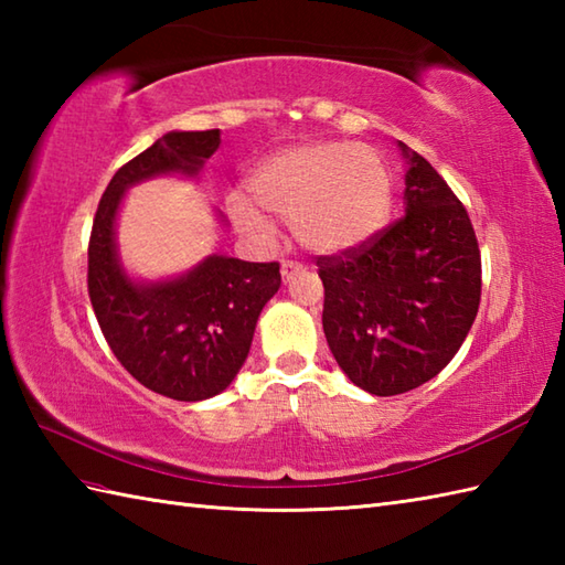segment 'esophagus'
Listing matches in <instances>:
<instances>
[{"label":"esophagus","instance_id":"34e87169","mask_svg":"<svg viewBox=\"0 0 565 565\" xmlns=\"http://www.w3.org/2000/svg\"><path fill=\"white\" fill-rule=\"evenodd\" d=\"M303 271V264H298V262H281V276H284V281H291L294 276H298Z\"/></svg>","mask_w":565,"mask_h":565}]
</instances>
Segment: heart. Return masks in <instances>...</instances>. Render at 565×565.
<instances>
[{
  "label": "heart",
  "instance_id": "1",
  "mask_svg": "<svg viewBox=\"0 0 565 565\" xmlns=\"http://www.w3.org/2000/svg\"><path fill=\"white\" fill-rule=\"evenodd\" d=\"M252 196L235 191L227 213L243 235L269 243L276 218L316 255H342L369 243L388 221L393 179L381 154L362 142L291 146L264 160L249 179Z\"/></svg>",
  "mask_w": 565,
  "mask_h": 565
}]
</instances>
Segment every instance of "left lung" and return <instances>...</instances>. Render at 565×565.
I'll list each match as a JSON object with an SVG mask.
<instances>
[{
    "instance_id": "8db88e82",
    "label": "left lung",
    "mask_w": 565,
    "mask_h": 565,
    "mask_svg": "<svg viewBox=\"0 0 565 565\" xmlns=\"http://www.w3.org/2000/svg\"><path fill=\"white\" fill-rule=\"evenodd\" d=\"M405 160V215L334 257H318L322 330L334 362L371 395L435 379L459 352L481 303V252L461 201L423 154Z\"/></svg>"
}]
</instances>
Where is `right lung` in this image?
I'll list each match as a JSON object with an SVG mask.
<instances>
[{
    "label": "right lung",
    "mask_w": 565,
    "mask_h": 565,
    "mask_svg": "<svg viewBox=\"0 0 565 565\" xmlns=\"http://www.w3.org/2000/svg\"><path fill=\"white\" fill-rule=\"evenodd\" d=\"M218 146V128L154 140L114 174L89 237V298L111 352L142 386L184 403L213 398L243 369L262 308L281 286L279 264L209 255L172 279H134L118 255L116 218L130 186L196 177Z\"/></svg>",
    "instance_id": "right-lung-1"
}]
</instances>
